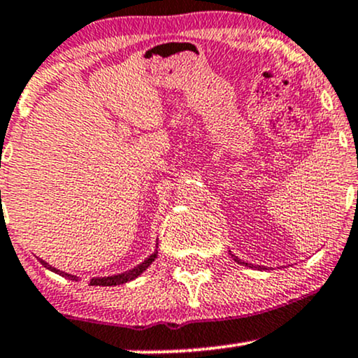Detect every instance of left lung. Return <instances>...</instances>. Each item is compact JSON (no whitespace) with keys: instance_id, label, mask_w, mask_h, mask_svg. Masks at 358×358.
<instances>
[{"instance_id":"left-lung-1","label":"left lung","mask_w":358,"mask_h":358,"mask_svg":"<svg viewBox=\"0 0 358 358\" xmlns=\"http://www.w3.org/2000/svg\"><path fill=\"white\" fill-rule=\"evenodd\" d=\"M230 255H232V252H230ZM232 257H234V259H236L237 261V263H239V264H244V266H255V268H257V270H271V268H266V266H256V264H251V263H244V261H242V259H239V257H237L236 255H232Z\"/></svg>"}]
</instances>
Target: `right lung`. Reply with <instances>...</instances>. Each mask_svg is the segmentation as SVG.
Returning a JSON list of instances; mask_svg holds the SVG:
<instances>
[{
	"label": "right lung",
	"instance_id": "add662e5",
	"mask_svg": "<svg viewBox=\"0 0 358 358\" xmlns=\"http://www.w3.org/2000/svg\"><path fill=\"white\" fill-rule=\"evenodd\" d=\"M157 255H159V245L155 244V249H153L152 255H150V256L147 257V259L141 261L140 264H136V266L131 268V270L117 273V275H110V276H95V278L90 280V285H95V287H116V285H122V283L131 282V280L138 278V276H140L141 273L147 270L150 264H152L153 261H155ZM41 263L44 264V266L48 268V270L57 273V275H63V276H66V278L75 280V282H78V280H80L76 275H70V273H64V271L57 270V268H55V266H51V264L45 263L44 259H41Z\"/></svg>",
	"mask_w": 358,
	"mask_h": 358
}]
</instances>
